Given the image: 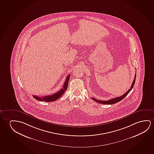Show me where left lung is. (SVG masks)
<instances>
[{
	"mask_svg": "<svg viewBox=\"0 0 154 154\" xmlns=\"http://www.w3.org/2000/svg\"><path fill=\"white\" fill-rule=\"evenodd\" d=\"M136 75H135V76H134V81H133V83L132 84L131 86L130 87V88L126 93H125V94H123L122 96H120V97H116V98H112V99H111V100H106V101H105V100H96L95 98H93V97H91V99H92L93 100H95L96 102L98 103H100V104H103L109 105V104H116V103L119 102H120V100H122L123 98H125V97L127 96L128 94H129V93L130 91H131V89H132V88H133V87L134 86V85L135 81H136Z\"/></svg>",
	"mask_w": 154,
	"mask_h": 154,
	"instance_id": "obj_1",
	"label": "left lung"
}]
</instances>
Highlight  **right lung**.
<instances>
[{
    "label": "right lung",
    "mask_w": 154,
    "mask_h": 154,
    "mask_svg": "<svg viewBox=\"0 0 154 154\" xmlns=\"http://www.w3.org/2000/svg\"><path fill=\"white\" fill-rule=\"evenodd\" d=\"M70 74L67 76V78L65 80L64 85L63 86V89H60L59 91H58L55 94H53L52 95H48V96H42V97H38L36 95H33L34 98H35L36 100H39V101H45L47 102H53L54 100H58L59 98L61 97L63 94H64L65 91H66L68 87V82H69V77H70Z\"/></svg>",
    "instance_id": "right-lung-1"
}]
</instances>
